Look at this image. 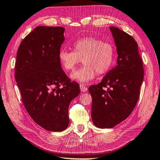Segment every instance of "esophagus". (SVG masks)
Masks as SVG:
<instances>
[{"mask_svg": "<svg viewBox=\"0 0 160 160\" xmlns=\"http://www.w3.org/2000/svg\"><path fill=\"white\" fill-rule=\"evenodd\" d=\"M80 90L82 91V92H86V91H87V90H88V88L86 87L85 84H80Z\"/></svg>", "mask_w": 160, "mask_h": 160, "instance_id": "obj_1", "label": "esophagus"}]
</instances>
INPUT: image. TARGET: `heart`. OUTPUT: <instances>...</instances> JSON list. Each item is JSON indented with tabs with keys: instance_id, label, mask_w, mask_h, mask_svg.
<instances>
[{
	"instance_id": "1",
	"label": "heart",
	"mask_w": 160,
	"mask_h": 160,
	"mask_svg": "<svg viewBox=\"0 0 160 160\" xmlns=\"http://www.w3.org/2000/svg\"><path fill=\"white\" fill-rule=\"evenodd\" d=\"M73 52L62 49L58 58L63 69L72 72L82 60L84 66L71 75L80 82L92 80L97 73L102 75L111 69L115 60L113 45L94 37L81 38L73 43Z\"/></svg>"
}]
</instances>
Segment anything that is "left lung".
<instances>
[{"label": "left lung", "mask_w": 160, "mask_h": 160, "mask_svg": "<svg viewBox=\"0 0 160 160\" xmlns=\"http://www.w3.org/2000/svg\"><path fill=\"white\" fill-rule=\"evenodd\" d=\"M110 30L117 47V64L99 84L88 88L92 98V119L101 129L112 128L130 115L138 101L144 77L136 41L117 27H111Z\"/></svg>", "instance_id": "1"}]
</instances>
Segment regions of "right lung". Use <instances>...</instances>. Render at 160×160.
Returning <instances> with one entry per match:
<instances>
[{
	"label": "right lung",
	"instance_id": "1",
	"mask_svg": "<svg viewBox=\"0 0 160 160\" xmlns=\"http://www.w3.org/2000/svg\"><path fill=\"white\" fill-rule=\"evenodd\" d=\"M64 31L62 27H37L21 42L15 62V78L26 111L38 125L55 132L68 127V107L80 92L59 61Z\"/></svg>",
	"mask_w": 160,
	"mask_h": 160
}]
</instances>
